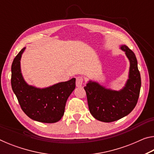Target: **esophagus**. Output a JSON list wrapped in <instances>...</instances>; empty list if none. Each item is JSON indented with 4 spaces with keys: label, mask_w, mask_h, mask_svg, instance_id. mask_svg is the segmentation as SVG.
I'll list each match as a JSON object with an SVG mask.
<instances>
[{
    "label": "esophagus",
    "mask_w": 154,
    "mask_h": 154,
    "mask_svg": "<svg viewBox=\"0 0 154 154\" xmlns=\"http://www.w3.org/2000/svg\"><path fill=\"white\" fill-rule=\"evenodd\" d=\"M84 79L82 76H79L76 78V86L77 87H82L83 84Z\"/></svg>",
    "instance_id": "obj_1"
}]
</instances>
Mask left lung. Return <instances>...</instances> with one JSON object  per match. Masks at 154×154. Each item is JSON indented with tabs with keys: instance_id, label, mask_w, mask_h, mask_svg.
I'll return each mask as SVG.
<instances>
[{
	"instance_id": "8db88e82",
	"label": "left lung",
	"mask_w": 154,
	"mask_h": 154,
	"mask_svg": "<svg viewBox=\"0 0 154 154\" xmlns=\"http://www.w3.org/2000/svg\"><path fill=\"white\" fill-rule=\"evenodd\" d=\"M121 49L125 51L130 63L129 79L123 89L111 90L92 82H89L84 87L90 113L103 122L117 121L128 115L139 99L141 79L137 58L128 47L122 45Z\"/></svg>"
}]
</instances>
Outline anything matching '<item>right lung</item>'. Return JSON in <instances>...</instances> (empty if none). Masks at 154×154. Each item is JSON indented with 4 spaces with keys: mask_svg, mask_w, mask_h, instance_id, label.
Masks as SVG:
<instances>
[{
    "mask_svg": "<svg viewBox=\"0 0 154 154\" xmlns=\"http://www.w3.org/2000/svg\"><path fill=\"white\" fill-rule=\"evenodd\" d=\"M26 48L15 56L11 65V87L21 109L33 120L55 123L63 116L69 96L75 88V78L39 89L28 85L21 73L20 59Z\"/></svg>",
    "mask_w": 154,
    "mask_h": 154,
    "instance_id": "add662e5",
    "label": "right lung"
}]
</instances>
